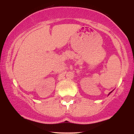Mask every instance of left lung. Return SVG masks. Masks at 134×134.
Masks as SVG:
<instances>
[{
    "mask_svg": "<svg viewBox=\"0 0 134 134\" xmlns=\"http://www.w3.org/2000/svg\"><path fill=\"white\" fill-rule=\"evenodd\" d=\"M111 93V92H110V93H109V94H110V93Z\"/></svg>",
    "mask_w": 134,
    "mask_h": 134,
    "instance_id": "obj_1",
    "label": "left lung"
}]
</instances>
